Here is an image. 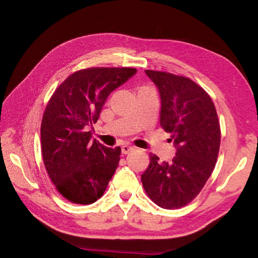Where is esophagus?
I'll return each instance as SVG.
<instances>
[{
  "instance_id": "obj_1",
  "label": "esophagus",
  "mask_w": 258,
  "mask_h": 258,
  "mask_svg": "<svg viewBox=\"0 0 258 258\" xmlns=\"http://www.w3.org/2000/svg\"><path fill=\"white\" fill-rule=\"evenodd\" d=\"M134 150L133 146H130V145H123L122 146V153L123 154H127V153L132 152Z\"/></svg>"
}]
</instances>
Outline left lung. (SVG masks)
Returning <instances> with one entry per match:
<instances>
[{"label":"left lung","instance_id":"8db88e82","mask_svg":"<svg viewBox=\"0 0 258 258\" xmlns=\"http://www.w3.org/2000/svg\"><path fill=\"white\" fill-rule=\"evenodd\" d=\"M145 73L160 93V123L171 133L176 155L167 163L151 154L142 183L155 204L174 210L194 200L211 176L220 151V122L212 98L195 82L158 71Z\"/></svg>","mask_w":258,"mask_h":258}]
</instances>
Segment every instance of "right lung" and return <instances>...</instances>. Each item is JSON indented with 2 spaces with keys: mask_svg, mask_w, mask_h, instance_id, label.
<instances>
[{
  "mask_svg": "<svg viewBox=\"0 0 258 258\" xmlns=\"http://www.w3.org/2000/svg\"><path fill=\"white\" fill-rule=\"evenodd\" d=\"M136 73L132 68H91L70 75L48 101L41 124L43 161L68 201L87 205L103 195L118 166L120 147L92 140L106 98Z\"/></svg>",
  "mask_w": 258,
  "mask_h": 258,
  "instance_id": "obj_1",
  "label": "right lung"
}]
</instances>
